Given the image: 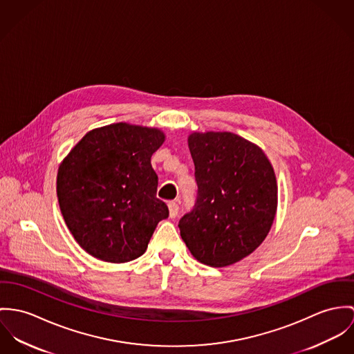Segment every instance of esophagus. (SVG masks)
<instances>
[{"label":"esophagus","instance_id":"1","mask_svg":"<svg viewBox=\"0 0 354 354\" xmlns=\"http://www.w3.org/2000/svg\"><path fill=\"white\" fill-rule=\"evenodd\" d=\"M168 209H169V217H171V218H175V217L178 216V213H179V205H178L176 202L171 201V202L168 203Z\"/></svg>","mask_w":354,"mask_h":354}]
</instances>
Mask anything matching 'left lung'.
<instances>
[{
  "label": "left lung",
  "mask_w": 354,
  "mask_h": 354,
  "mask_svg": "<svg viewBox=\"0 0 354 354\" xmlns=\"http://www.w3.org/2000/svg\"><path fill=\"white\" fill-rule=\"evenodd\" d=\"M196 203L179 220L180 236L201 263L224 268L250 255L269 234L277 182L261 148L234 133H193Z\"/></svg>",
  "instance_id": "8db88e82"
}]
</instances>
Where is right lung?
<instances>
[{
  "label": "right lung",
  "instance_id": "obj_1",
  "mask_svg": "<svg viewBox=\"0 0 354 354\" xmlns=\"http://www.w3.org/2000/svg\"><path fill=\"white\" fill-rule=\"evenodd\" d=\"M162 142L158 129L120 122L86 133L61 164L57 196L64 220L92 257L111 263L141 257L168 217L151 164Z\"/></svg>",
  "mask_w": 354,
  "mask_h": 354
}]
</instances>
